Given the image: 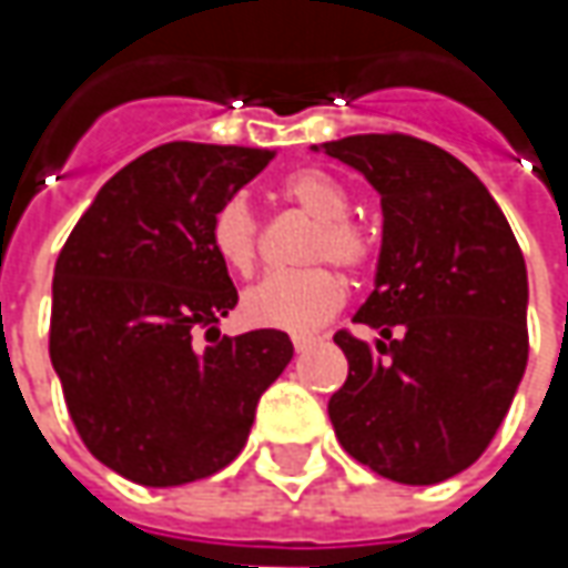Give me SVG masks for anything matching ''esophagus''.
<instances>
[{"label": "esophagus", "instance_id": "1", "mask_svg": "<svg viewBox=\"0 0 568 568\" xmlns=\"http://www.w3.org/2000/svg\"><path fill=\"white\" fill-rule=\"evenodd\" d=\"M313 344H316V338H313V335H294V351H296V354L310 351Z\"/></svg>", "mask_w": 568, "mask_h": 568}]
</instances>
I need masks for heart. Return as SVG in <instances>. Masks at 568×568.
<instances>
[{"instance_id": "b5f03b06", "label": "heart", "mask_w": 568, "mask_h": 568, "mask_svg": "<svg viewBox=\"0 0 568 568\" xmlns=\"http://www.w3.org/2000/svg\"><path fill=\"white\" fill-rule=\"evenodd\" d=\"M284 202L310 214L303 262H335L351 274L369 272L379 258V240L363 221L351 217V195L322 170H296L281 183ZM211 243L233 272L250 274L258 262L262 224L246 199H227L211 221ZM344 303V281L328 265L274 272L243 294V318L252 328L303 335L335 316Z\"/></svg>"}]
</instances>
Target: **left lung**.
Returning a JSON list of instances; mask_svg holds the SVG:
<instances>
[{
  "label": "left lung",
  "instance_id": "1",
  "mask_svg": "<svg viewBox=\"0 0 568 568\" xmlns=\"http://www.w3.org/2000/svg\"><path fill=\"white\" fill-rule=\"evenodd\" d=\"M322 151L382 195L376 291L335 344L347 382L328 402L351 458L426 487L470 468L528 363V272L506 214L458 158L414 135H351Z\"/></svg>",
  "mask_w": 568,
  "mask_h": 568
}]
</instances>
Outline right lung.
Here are the masks:
<instances>
[{
	"label": "right lung",
	"mask_w": 568,
	"mask_h": 568,
	"mask_svg": "<svg viewBox=\"0 0 568 568\" xmlns=\"http://www.w3.org/2000/svg\"><path fill=\"white\" fill-rule=\"evenodd\" d=\"M272 158L161 144L103 183L55 258L50 361L72 424L98 462L142 487L227 468L294 357L284 332H217L236 287L211 221Z\"/></svg>",
	"instance_id": "obj_1"
}]
</instances>
